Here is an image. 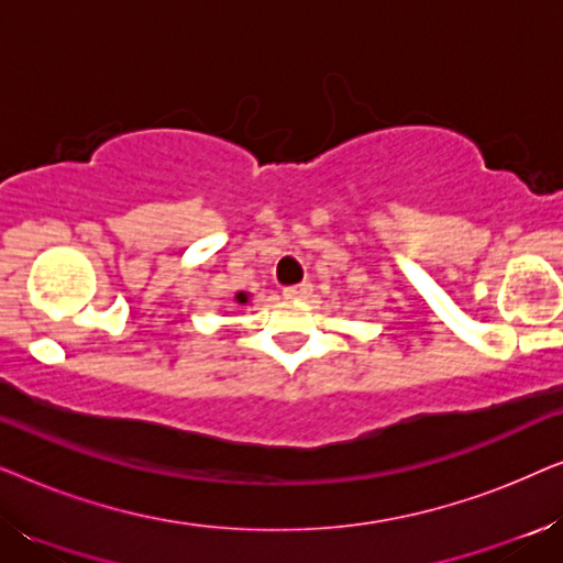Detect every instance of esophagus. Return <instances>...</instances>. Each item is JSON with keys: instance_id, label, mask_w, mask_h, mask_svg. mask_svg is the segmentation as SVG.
Here are the masks:
<instances>
[{"instance_id": "obj_1", "label": "esophagus", "mask_w": 563, "mask_h": 563, "mask_svg": "<svg viewBox=\"0 0 563 563\" xmlns=\"http://www.w3.org/2000/svg\"><path fill=\"white\" fill-rule=\"evenodd\" d=\"M310 295H312V284L310 282L295 284V287L284 289V297H287V299H307Z\"/></svg>"}]
</instances>
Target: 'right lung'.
Wrapping results in <instances>:
<instances>
[{"label": "right lung", "mask_w": 563, "mask_h": 563, "mask_svg": "<svg viewBox=\"0 0 563 563\" xmlns=\"http://www.w3.org/2000/svg\"><path fill=\"white\" fill-rule=\"evenodd\" d=\"M245 299H249V297H245L243 291H241V295H238V302H245Z\"/></svg>", "instance_id": "1"}]
</instances>
